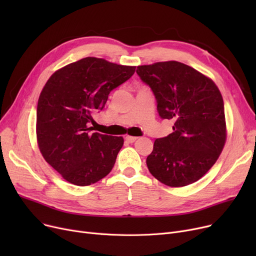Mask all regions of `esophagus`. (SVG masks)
Returning <instances> with one entry per match:
<instances>
[{
  "instance_id": "34e87169",
  "label": "esophagus",
  "mask_w": 256,
  "mask_h": 256,
  "mask_svg": "<svg viewBox=\"0 0 256 256\" xmlns=\"http://www.w3.org/2000/svg\"><path fill=\"white\" fill-rule=\"evenodd\" d=\"M138 138L137 137H132V136H126V140L128 142V143H134Z\"/></svg>"
}]
</instances>
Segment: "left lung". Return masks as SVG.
Listing matches in <instances>:
<instances>
[{
	"mask_svg": "<svg viewBox=\"0 0 256 256\" xmlns=\"http://www.w3.org/2000/svg\"><path fill=\"white\" fill-rule=\"evenodd\" d=\"M152 90L162 119L174 121L173 132L154 141L147 156L150 172L169 186L202 178L216 163L226 141L224 102L212 80L178 61L137 67Z\"/></svg>",
	"mask_w": 256,
	"mask_h": 256,
	"instance_id": "left-lung-1",
	"label": "left lung"
}]
</instances>
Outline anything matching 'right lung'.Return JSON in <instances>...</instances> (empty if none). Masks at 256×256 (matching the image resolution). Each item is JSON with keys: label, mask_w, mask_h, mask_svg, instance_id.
Listing matches in <instances>:
<instances>
[{"label": "right lung", "mask_w": 256, "mask_h": 256, "mask_svg": "<svg viewBox=\"0 0 256 256\" xmlns=\"http://www.w3.org/2000/svg\"><path fill=\"white\" fill-rule=\"evenodd\" d=\"M135 70V66L87 57L48 80L37 104V142L44 160L65 180L84 186L111 172L124 138L91 132L88 124L93 112L104 109L110 92Z\"/></svg>", "instance_id": "obj_1"}]
</instances>
